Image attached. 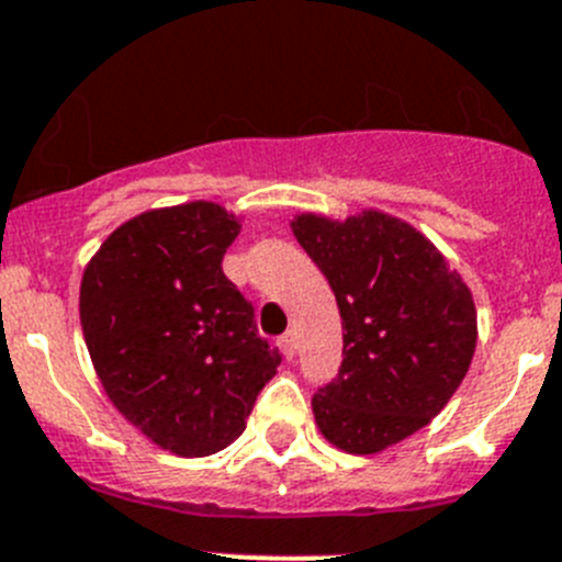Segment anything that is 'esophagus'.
Listing matches in <instances>:
<instances>
[{"instance_id": "esophagus-1", "label": "esophagus", "mask_w": 562, "mask_h": 562, "mask_svg": "<svg viewBox=\"0 0 562 562\" xmlns=\"http://www.w3.org/2000/svg\"><path fill=\"white\" fill-rule=\"evenodd\" d=\"M277 346H280V352L285 355V358H293V355H296V333H285L277 340Z\"/></svg>"}]
</instances>
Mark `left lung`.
Masks as SVG:
<instances>
[{"label": "left lung", "instance_id": "obj_1", "mask_svg": "<svg viewBox=\"0 0 562 562\" xmlns=\"http://www.w3.org/2000/svg\"><path fill=\"white\" fill-rule=\"evenodd\" d=\"M291 229L344 324V363L313 416L333 447L376 454L427 427L460 387L476 349L474 296L427 235L382 210L344 222L299 213Z\"/></svg>", "mask_w": 562, "mask_h": 562}]
</instances>
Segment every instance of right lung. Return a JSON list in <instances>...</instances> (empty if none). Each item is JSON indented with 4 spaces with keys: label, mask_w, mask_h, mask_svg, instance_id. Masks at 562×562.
I'll list each match as a JSON object with an SVG mask.
<instances>
[{
    "label": "right lung",
    "mask_w": 562,
    "mask_h": 562,
    "mask_svg": "<svg viewBox=\"0 0 562 562\" xmlns=\"http://www.w3.org/2000/svg\"><path fill=\"white\" fill-rule=\"evenodd\" d=\"M238 233L240 218L204 199L146 210L82 271V335L108 400L180 458L227 449L282 360L222 271Z\"/></svg>",
    "instance_id": "obj_1"
}]
</instances>
